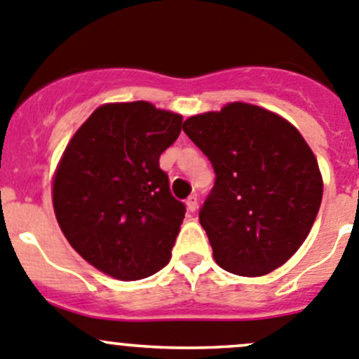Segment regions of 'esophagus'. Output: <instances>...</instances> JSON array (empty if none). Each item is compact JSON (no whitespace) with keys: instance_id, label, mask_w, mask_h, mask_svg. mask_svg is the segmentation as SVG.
<instances>
[{"instance_id":"obj_1","label":"esophagus","mask_w":359,"mask_h":359,"mask_svg":"<svg viewBox=\"0 0 359 359\" xmlns=\"http://www.w3.org/2000/svg\"><path fill=\"white\" fill-rule=\"evenodd\" d=\"M186 207L189 212H195V210L198 209V198H196V195H191L189 198L186 200Z\"/></svg>"}]
</instances>
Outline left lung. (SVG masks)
<instances>
[{"label": "left lung", "mask_w": 359, "mask_h": 359, "mask_svg": "<svg viewBox=\"0 0 359 359\" xmlns=\"http://www.w3.org/2000/svg\"><path fill=\"white\" fill-rule=\"evenodd\" d=\"M182 129L216 173L200 223L217 266L239 276L283 266L310 233L323 200L319 164L299 130L244 102L191 116Z\"/></svg>", "instance_id": "obj_1"}]
</instances>
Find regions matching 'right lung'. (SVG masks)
<instances>
[{"mask_svg":"<svg viewBox=\"0 0 359 359\" xmlns=\"http://www.w3.org/2000/svg\"><path fill=\"white\" fill-rule=\"evenodd\" d=\"M182 129V116L150 102L104 104L63 152L53 205L63 236L102 273L130 281L172 259L186 205L170 193L159 156Z\"/></svg>","mask_w":359,"mask_h":359,"instance_id":"add662e5","label":"right lung"}]
</instances>
